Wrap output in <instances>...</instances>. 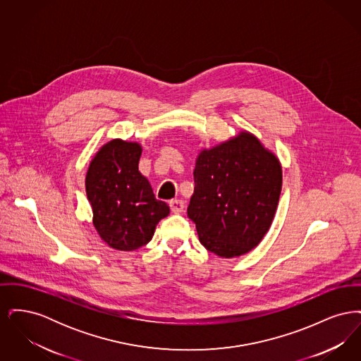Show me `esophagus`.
I'll return each mask as SVG.
<instances>
[{
  "mask_svg": "<svg viewBox=\"0 0 361 361\" xmlns=\"http://www.w3.org/2000/svg\"><path fill=\"white\" fill-rule=\"evenodd\" d=\"M169 206H171V209H172V212L174 214H180V212H183L184 211V202L183 200H180V199H174V200H171L169 202Z\"/></svg>",
  "mask_w": 361,
  "mask_h": 361,
  "instance_id": "1",
  "label": "esophagus"
}]
</instances>
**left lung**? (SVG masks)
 <instances>
[{"mask_svg": "<svg viewBox=\"0 0 361 361\" xmlns=\"http://www.w3.org/2000/svg\"><path fill=\"white\" fill-rule=\"evenodd\" d=\"M188 216L200 243L219 257H240L255 249L275 218L281 165L257 137L242 131L204 149L193 171Z\"/></svg>", "mask_w": 361, "mask_h": 361, "instance_id": "1", "label": "left lung"}]
</instances>
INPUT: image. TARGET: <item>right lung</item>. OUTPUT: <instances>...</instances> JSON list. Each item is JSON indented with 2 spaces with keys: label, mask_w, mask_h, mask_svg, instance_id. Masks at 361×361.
<instances>
[{
  "label": "right lung",
  "mask_w": 361,
  "mask_h": 361,
  "mask_svg": "<svg viewBox=\"0 0 361 361\" xmlns=\"http://www.w3.org/2000/svg\"><path fill=\"white\" fill-rule=\"evenodd\" d=\"M140 154L137 142L112 139L94 155L86 173L93 224L102 240L116 250L131 252L146 245L155 226L171 212L139 172Z\"/></svg>",
  "instance_id": "1"
}]
</instances>
